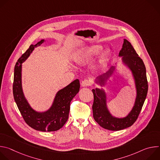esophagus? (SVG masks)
<instances>
[{"label":"esophagus","mask_w":160,"mask_h":160,"mask_svg":"<svg viewBox=\"0 0 160 160\" xmlns=\"http://www.w3.org/2000/svg\"><path fill=\"white\" fill-rule=\"evenodd\" d=\"M91 84H92V81H91L90 80H87V79L83 80L81 83L82 87H88V86L90 85Z\"/></svg>","instance_id":"obj_1"}]
</instances>
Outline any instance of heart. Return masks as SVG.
Masks as SVG:
<instances>
[{
    "instance_id": "b5f03b06",
    "label": "heart",
    "mask_w": 160,
    "mask_h": 160,
    "mask_svg": "<svg viewBox=\"0 0 160 160\" xmlns=\"http://www.w3.org/2000/svg\"><path fill=\"white\" fill-rule=\"evenodd\" d=\"M102 47L101 45H93V46H91L90 48H88L84 51H83L80 57L78 58V59L81 60H86L89 59L90 58H92L95 56H96L98 54H99V52L102 51ZM111 52L109 50L106 49L101 54V60L102 61H106L108 60L109 57L110 56Z\"/></svg>"
}]
</instances>
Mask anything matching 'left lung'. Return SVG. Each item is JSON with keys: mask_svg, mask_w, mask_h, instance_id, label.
Listing matches in <instances>:
<instances>
[{"mask_svg": "<svg viewBox=\"0 0 160 160\" xmlns=\"http://www.w3.org/2000/svg\"><path fill=\"white\" fill-rule=\"evenodd\" d=\"M118 56L122 57V62L131 71L136 88L137 94L134 105L127 116L123 118L112 116L107 106V98L104 90L98 88L92 90L94 94L92 105L94 118L101 127L112 131L125 129L134 123L139 115L148 90L146 70L144 62L137 54L130 42L126 39L123 40ZM115 69V66H111L106 73L97 77L96 82L101 86H105Z\"/></svg>", "mask_w": 160, "mask_h": 160, "instance_id": "left-lung-1", "label": "left lung"}]
</instances>
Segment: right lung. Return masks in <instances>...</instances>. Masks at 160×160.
Here are the masks:
<instances>
[{"label":"right lung","instance_id":"add662e5","mask_svg":"<svg viewBox=\"0 0 160 160\" xmlns=\"http://www.w3.org/2000/svg\"><path fill=\"white\" fill-rule=\"evenodd\" d=\"M45 40H41L35 45H31L27 51L19 58L14 67L13 96L17 106L25 122L32 128L42 132L59 130L67 122L69 116L70 102L80 90L78 79L75 80L57 92L51 108L44 112L34 110L25 97L22 88V63L30 56L35 48Z\"/></svg>","mask_w":160,"mask_h":160}]
</instances>
